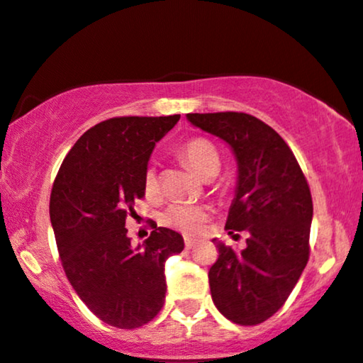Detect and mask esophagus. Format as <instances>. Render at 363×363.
Here are the masks:
<instances>
[{"label": "esophagus", "mask_w": 363, "mask_h": 363, "mask_svg": "<svg viewBox=\"0 0 363 363\" xmlns=\"http://www.w3.org/2000/svg\"><path fill=\"white\" fill-rule=\"evenodd\" d=\"M194 240L193 239H186L184 240V245H186V249H187V251H189V249H193L194 247Z\"/></svg>", "instance_id": "34e87169"}]
</instances>
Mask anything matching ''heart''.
Listing matches in <instances>:
<instances>
[{
	"label": "heart",
	"instance_id": "b5f03b06",
	"mask_svg": "<svg viewBox=\"0 0 363 363\" xmlns=\"http://www.w3.org/2000/svg\"><path fill=\"white\" fill-rule=\"evenodd\" d=\"M179 155L184 158L203 179L215 177L222 167V157H220L218 150L206 138H193L186 141L179 150ZM158 187H160V182H158L157 170L148 167L145 170V191H147V194H157ZM208 216H210V208L206 205L174 203L165 210L162 220L169 227L181 230L182 234L196 235L203 230Z\"/></svg>",
	"mask_w": 363,
	"mask_h": 363
}]
</instances>
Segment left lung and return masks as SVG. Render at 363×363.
I'll list each match as a JSON object with an SVG mask.
<instances>
[{"instance_id":"left-lung-1","label":"left lung","mask_w":363,"mask_h":363,"mask_svg":"<svg viewBox=\"0 0 363 363\" xmlns=\"http://www.w3.org/2000/svg\"><path fill=\"white\" fill-rule=\"evenodd\" d=\"M203 131L230 145L239 165L225 228L249 234L245 249L213 242L218 259L208 272L211 298L240 326L269 319L297 285L309 261L312 196L285 140L245 112L187 114Z\"/></svg>"}]
</instances>
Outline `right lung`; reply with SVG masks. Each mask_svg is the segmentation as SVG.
<instances>
[{
    "label": "right lung",
    "mask_w": 363,
    "mask_h": 363,
    "mask_svg": "<svg viewBox=\"0 0 363 363\" xmlns=\"http://www.w3.org/2000/svg\"><path fill=\"white\" fill-rule=\"evenodd\" d=\"M181 116H124L83 133L54 179L49 215L61 264L85 306L106 324L135 329L164 307L169 256L184 249L181 234L157 227L133 247L126 218L145 196V170L155 143Z\"/></svg>",
    "instance_id": "right-lung-1"
}]
</instances>
